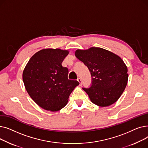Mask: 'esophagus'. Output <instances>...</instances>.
<instances>
[{"mask_svg":"<svg viewBox=\"0 0 148 148\" xmlns=\"http://www.w3.org/2000/svg\"><path fill=\"white\" fill-rule=\"evenodd\" d=\"M77 81H78L79 83H80V86H82V79L80 78H78L77 79Z\"/></svg>","mask_w":148,"mask_h":148,"instance_id":"obj_1","label":"esophagus"}]
</instances>
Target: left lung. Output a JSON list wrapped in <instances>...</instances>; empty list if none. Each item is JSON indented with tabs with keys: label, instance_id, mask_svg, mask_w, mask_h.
Masks as SVG:
<instances>
[{
	"label": "left lung",
	"instance_id": "8db88e82",
	"mask_svg": "<svg viewBox=\"0 0 148 148\" xmlns=\"http://www.w3.org/2000/svg\"><path fill=\"white\" fill-rule=\"evenodd\" d=\"M75 55L90 73L91 86L83 89L91 101L100 107L114 104L125 90L128 82V69L122 59L99 47L77 50Z\"/></svg>",
	"mask_w": 148,
	"mask_h": 148
}]
</instances>
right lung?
I'll return each instance as SVG.
<instances>
[{
    "label": "right lung",
    "instance_id": "right-lung-1",
    "mask_svg": "<svg viewBox=\"0 0 148 148\" xmlns=\"http://www.w3.org/2000/svg\"><path fill=\"white\" fill-rule=\"evenodd\" d=\"M69 51L59 49H43L32 56L23 72L25 88L41 108L57 112L67 104L79 82L68 79V69L62 63Z\"/></svg>",
    "mask_w": 148,
    "mask_h": 148
}]
</instances>
